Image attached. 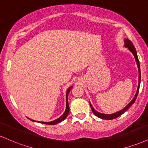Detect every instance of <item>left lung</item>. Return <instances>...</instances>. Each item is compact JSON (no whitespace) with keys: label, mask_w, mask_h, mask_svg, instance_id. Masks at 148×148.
Listing matches in <instances>:
<instances>
[{"label":"left lung","mask_w":148,"mask_h":148,"mask_svg":"<svg viewBox=\"0 0 148 148\" xmlns=\"http://www.w3.org/2000/svg\"><path fill=\"white\" fill-rule=\"evenodd\" d=\"M124 42H125V47H126L130 50V51L132 53V54L134 55V58H135V60L136 62V64H137V67H138V88H137V90H136V95L135 96H134V97L133 98V99L132 100V101H130V103H128V104L125 107V108H123L122 110H120V111H118L116 112V113H112V114H105V113H99V112L97 111L94 108H93V106H92L91 103L90 102V107H91V109L93 113H94L95 115H96L97 117H98V118H101V119H103V120H113V119H115L116 118H118V117L120 116L121 115H123L124 113H125V111H127V110L130 108V107L132 106L133 103L135 102L136 99V97H137V95H138V91H139V87H140V77H141V74H140V63H139V60H138V56H137V53H136V49L135 47H134V46L133 45V44H132V42L130 41V40H128V39H125L124 40Z\"/></svg>","instance_id":"left-lung-1"}]
</instances>
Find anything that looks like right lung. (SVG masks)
<instances>
[{
  "label": "right lung",
  "instance_id": "add662e5",
  "mask_svg": "<svg viewBox=\"0 0 148 148\" xmlns=\"http://www.w3.org/2000/svg\"><path fill=\"white\" fill-rule=\"evenodd\" d=\"M72 88H73V86H70V87L67 89V92H66V109H65V111L64 112L63 114L61 115L60 118L56 119V120H53V121H51V122H39V121H35V120H31V119H30V118H28V119H30V120L33 122H36V123L46 124V125H56V124L60 123L62 121H63L64 119L67 118V116L68 115V113L69 112V103H68V95H69V92H70L71 90H72Z\"/></svg>",
  "mask_w": 148,
  "mask_h": 148
}]
</instances>
